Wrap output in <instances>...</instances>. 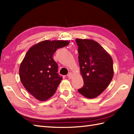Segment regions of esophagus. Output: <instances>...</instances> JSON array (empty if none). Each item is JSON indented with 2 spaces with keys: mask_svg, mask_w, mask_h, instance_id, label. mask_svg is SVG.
<instances>
[{
  "mask_svg": "<svg viewBox=\"0 0 134 134\" xmlns=\"http://www.w3.org/2000/svg\"><path fill=\"white\" fill-rule=\"evenodd\" d=\"M67 76L69 77V79H72L73 77V74L72 72H69V74H68Z\"/></svg>",
  "mask_w": 134,
  "mask_h": 134,
  "instance_id": "obj_1",
  "label": "esophagus"
}]
</instances>
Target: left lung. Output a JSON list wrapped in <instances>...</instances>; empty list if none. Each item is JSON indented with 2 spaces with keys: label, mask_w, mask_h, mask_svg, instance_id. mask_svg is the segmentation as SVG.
Here are the masks:
<instances>
[{
  "label": "left lung",
  "mask_w": 134,
  "mask_h": 134,
  "mask_svg": "<svg viewBox=\"0 0 134 134\" xmlns=\"http://www.w3.org/2000/svg\"><path fill=\"white\" fill-rule=\"evenodd\" d=\"M78 60L84 85L78 92L94 98L104 92L113 76V60L110 55L93 40L76 38Z\"/></svg>",
  "instance_id": "obj_1"
}]
</instances>
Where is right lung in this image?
Returning <instances> with one entry per match:
<instances>
[{
    "label": "right lung",
    "mask_w": 134,
    "mask_h": 134,
    "mask_svg": "<svg viewBox=\"0 0 134 134\" xmlns=\"http://www.w3.org/2000/svg\"><path fill=\"white\" fill-rule=\"evenodd\" d=\"M68 41L45 40L27 51L19 67L21 81L34 97L45 101L51 97L62 80L53 55L58 48L67 46Z\"/></svg>",
    "instance_id": "right-lung-1"
}]
</instances>
